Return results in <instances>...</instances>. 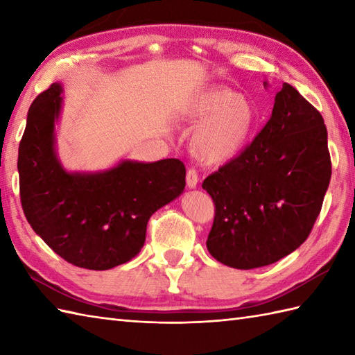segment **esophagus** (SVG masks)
<instances>
[{"label": "esophagus", "instance_id": "1", "mask_svg": "<svg viewBox=\"0 0 355 355\" xmlns=\"http://www.w3.org/2000/svg\"><path fill=\"white\" fill-rule=\"evenodd\" d=\"M186 183H187V186L191 187V189H195V187H197V184H198V172H197V169L191 168L189 171H187Z\"/></svg>", "mask_w": 355, "mask_h": 355}]
</instances>
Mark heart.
I'll use <instances>...</instances> for the list:
<instances>
[{
  "label": "heart",
  "mask_w": 355,
  "mask_h": 355,
  "mask_svg": "<svg viewBox=\"0 0 355 355\" xmlns=\"http://www.w3.org/2000/svg\"><path fill=\"white\" fill-rule=\"evenodd\" d=\"M184 120L200 123L191 146L201 162L220 164L235 158L247 145L256 125V110L247 97L215 88L187 105Z\"/></svg>",
  "instance_id": "heart-1"
}]
</instances>
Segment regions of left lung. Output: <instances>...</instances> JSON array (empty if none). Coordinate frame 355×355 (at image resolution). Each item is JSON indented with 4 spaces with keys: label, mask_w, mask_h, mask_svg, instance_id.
Instances as JSON below:
<instances>
[{
    "label": "left lung",
    "mask_w": 355,
    "mask_h": 355,
    "mask_svg": "<svg viewBox=\"0 0 355 355\" xmlns=\"http://www.w3.org/2000/svg\"><path fill=\"white\" fill-rule=\"evenodd\" d=\"M329 180L323 117L296 88L284 84L261 132L202 182L215 205L209 253L239 270L282 259L310 235Z\"/></svg>",
    "instance_id": "obj_1"
}]
</instances>
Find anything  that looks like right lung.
<instances>
[{"label": "right lung", "instance_id": "obj_1", "mask_svg": "<svg viewBox=\"0 0 355 355\" xmlns=\"http://www.w3.org/2000/svg\"><path fill=\"white\" fill-rule=\"evenodd\" d=\"M61 93V84H51L28 108L18 149L22 210L36 235L67 262L110 270L141 250L150 215L182 195L186 168L177 158H164L67 172L55 149Z\"/></svg>", "mask_w": 355, "mask_h": 355}]
</instances>
